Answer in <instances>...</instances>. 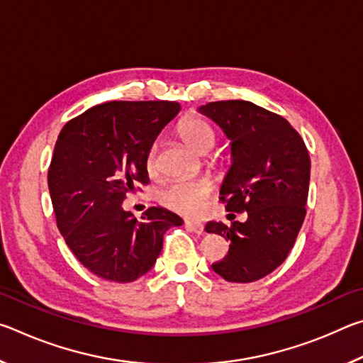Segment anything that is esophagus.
Instances as JSON below:
<instances>
[{
	"label": "esophagus",
	"instance_id": "34e87169",
	"mask_svg": "<svg viewBox=\"0 0 363 363\" xmlns=\"http://www.w3.org/2000/svg\"><path fill=\"white\" fill-rule=\"evenodd\" d=\"M186 227L189 230H192L195 233H199V235H201L205 230V225L200 224V223H192V220H186Z\"/></svg>",
	"mask_w": 363,
	"mask_h": 363
}]
</instances>
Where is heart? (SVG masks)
<instances>
[{
  "instance_id": "obj_1",
  "label": "heart",
  "mask_w": 363,
  "mask_h": 363,
  "mask_svg": "<svg viewBox=\"0 0 363 363\" xmlns=\"http://www.w3.org/2000/svg\"><path fill=\"white\" fill-rule=\"evenodd\" d=\"M179 134L190 149L205 153L216 143V134L208 121L200 116H190L179 125ZM158 145L153 144L147 153V169L153 173L157 169ZM213 190L211 182L205 177H187L171 184L163 190L162 201L169 210H173L184 216L194 218L203 211L208 196Z\"/></svg>"
}]
</instances>
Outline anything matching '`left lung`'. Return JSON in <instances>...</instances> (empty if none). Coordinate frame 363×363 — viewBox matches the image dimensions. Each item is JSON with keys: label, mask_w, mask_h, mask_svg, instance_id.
I'll list each match as a JSON object with an SVG mask.
<instances>
[{"label": "left lung", "mask_w": 363, "mask_h": 363, "mask_svg": "<svg viewBox=\"0 0 363 363\" xmlns=\"http://www.w3.org/2000/svg\"><path fill=\"white\" fill-rule=\"evenodd\" d=\"M230 140V168L219 194L227 211H247L245 223L211 220L205 230L229 240V253L211 269L227 281L250 284L286 259L306 216L311 158L284 116L248 101L199 107Z\"/></svg>", "instance_id": "obj_1"}]
</instances>
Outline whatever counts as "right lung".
Returning a JSON list of instances; mask_svg holds the SVG:
<instances>
[{
	"mask_svg": "<svg viewBox=\"0 0 363 363\" xmlns=\"http://www.w3.org/2000/svg\"><path fill=\"white\" fill-rule=\"evenodd\" d=\"M168 101H113L86 110L60 131L48 186L57 227L94 275L128 284L153 267L176 213L152 206L138 219L121 208L134 184L149 182L147 153L179 113Z\"/></svg>",
	"mask_w": 363,
	"mask_h": 363,
	"instance_id": "add662e5",
	"label": "right lung"
}]
</instances>
